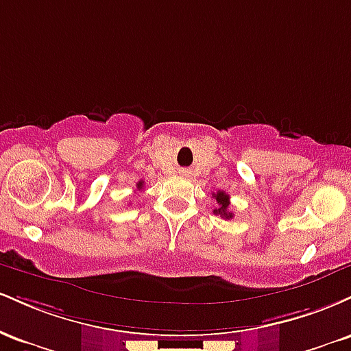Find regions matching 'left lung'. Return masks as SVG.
Masks as SVG:
<instances>
[{
	"label": "left lung",
	"mask_w": 351,
	"mask_h": 351,
	"mask_svg": "<svg viewBox=\"0 0 351 351\" xmlns=\"http://www.w3.org/2000/svg\"><path fill=\"white\" fill-rule=\"evenodd\" d=\"M213 198L216 199V208L213 209V213H215L216 216H221L223 219H232V213L229 211V195H226L224 191H217V193H213Z\"/></svg>",
	"instance_id": "obj_1"
}]
</instances>
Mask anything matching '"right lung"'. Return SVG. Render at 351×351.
Here are the masks:
<instances>
[{
  "label": "right lung",
  "mask_w": 351,
  "mask_h": 351,
  "mask_svg": "<svg viewBox=\"0 0 351 351\" xmlns=\"http://www.w3.org/2000/svg\"><path fill=\"white\" fill-rule=\"evenodd\" d=\"M136 189H138V191H140V189H143V181L142 180H140L138 183H136Z\"/></svg>",
  "instance_id": "1"
}]
</instances>
